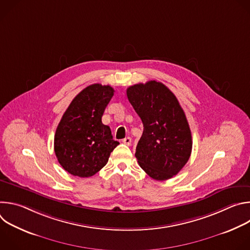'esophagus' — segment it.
<instances>
[{
  "mask_svg": "<svg viewBox=\"0 0 250 250\" xmlns=\"http://www.w3.org/2000/svg\"><path fill=\"white\" fill-rule=\"evenodd\" d=\"M123 142H124L125 145H126V146H130L131 145V138L129 136H127V137L123 139Z\"/></svg>",
  "mask_w": 250,
  "mask_h": 250,
  "instance_id": "obj_1",
  "label": "esophagus"
}]
</instances>
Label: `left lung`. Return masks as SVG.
Segmentation results:
<instances>
[{"instance_id": "obj_1", "label": "left lung", "mask_w": 250, "mask_h": 250, "mask_svg": "<svg viewBox=\"0 0 250 250\" xmlns=\"http://www.w3.org/2000/svg\"><path fill=\"white\" fill-rule=\"evenodd\" d=\"M126 96L144 124L135 149L139 166L155 180L170 179L185 166L192 151L183 109L175 95L154 80L128 87Z\"/></svg>"}]
</instances>
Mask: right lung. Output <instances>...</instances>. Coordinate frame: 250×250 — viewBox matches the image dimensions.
I'll return each mask as SVG.
<instances>
[{
  "instance_id": "right-lung-1",
  "label": "right lung",
  "mask_w": 250,
  "mask_h": 250,
  "mask_svg": "<svg viewBox=\"0 0 250 250\" xmlns=\"http://www.w3.org/2000/svg\"><path fill=\"white\" fill-rule=\"evenodd\" d=\"M114 92L109 85H90L73 99L63 114L54 136V151L68 173L81 178L95 175L120 145L113 139L110 126L102 123Z\"/></svg>"
}]
</instances>
